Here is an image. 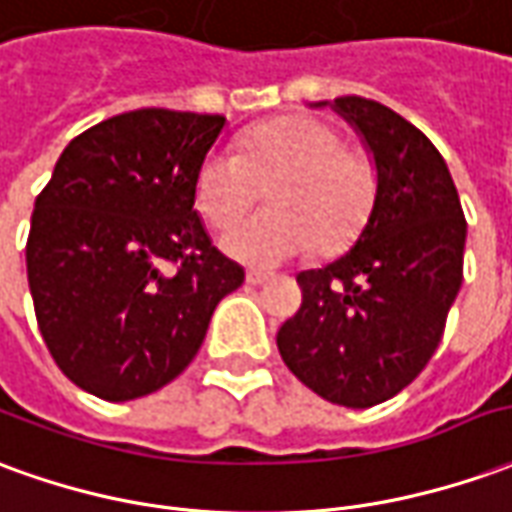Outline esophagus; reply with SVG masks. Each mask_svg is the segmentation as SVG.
Masks as SVG:
<instances>
[{
    "label": "esophagus",
    "mask_w": 512,
    "mask_h": 512,
    "mask_svg": "<svg viewBox=\"0 0 512 512\" xmlns=\"http://www.w3.org/2000/svg\"><path fill=\"white\" fill-rule=\"evenodd\" d=\"M268 280H271V274H268V271H255V268H252V271H246V282H249V285H263V282Z\"/></svg>",
    "instance_id": "1"
}]
</instances>
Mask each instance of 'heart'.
Returning <instances> with one entry per match:
<instances>
[{"instance_id":"1","label":"heart","mask_w":512,"mask_h":512,"mask_svg":"<svg viewBox=\"0 0 512 512\" xmlns=\"http://www.w3.org/2000/svg\"><path fill=\"white\" fill-rule=\"evenodd\" d=\"M266 189V213L224 232L221 249L252 268L305 255H335L366 227L377 174L324 121L288 116L257 124L232 152H210L194 180L196 210L210 227H230Z\"/></svg>"}]
</instances>
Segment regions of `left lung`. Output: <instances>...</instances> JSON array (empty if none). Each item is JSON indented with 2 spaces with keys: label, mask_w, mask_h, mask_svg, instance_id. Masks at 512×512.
I'll return each mask as SVG.
<instances>
[{
  "label": "left lung",
  "mask_w": 512,
  "mask_h": 512,
  "mask_svg": "<svg viewBox=\"0 0 512 512\" xmlns=\"http://www.w3.org/2000/svg\"><path fill=\"white\" fill-rule=\"evenodd\" d=\"M332 107L374 157L377 196L355 246L296 277L302 307L277 346L321 399L374 407L416 380L441 343L463 282L466 219L424 132L363 96H338Z\"/></svg>",
  "instance_id": "1"
}]
</instances>
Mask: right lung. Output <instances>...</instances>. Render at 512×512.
<instances>
[{"label":"right lung","mask_w":512,"mask_h":512,"mask_svg":"<svg viewBox=\"0 0 512 512\" xmlns=\"http://www.w3.org/2000/svg\"><path fill=\"white\" fill-rule=\"evenodd\" d=\"M224 116L130 110L77 135L35 199L27 280L38 330L82 391L130 402L194 360L244 268L194 210Z\"/></svg>","instance_id":"obj_1"}]
</instances>
